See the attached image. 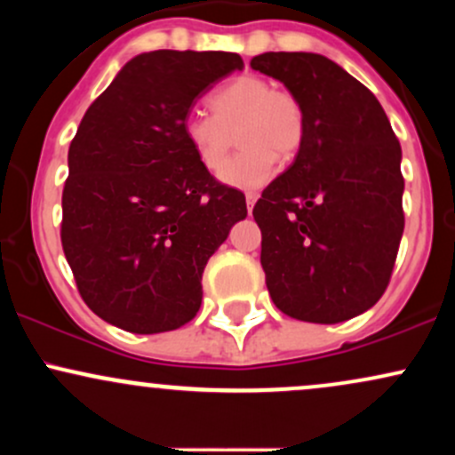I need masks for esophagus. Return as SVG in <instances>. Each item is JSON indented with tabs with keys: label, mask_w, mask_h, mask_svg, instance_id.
<instances>
[{
	"label": "esophagus",
	"mask_w": 455,
	"mask_h": 455,
	"mask_svg": "<svg viewBox=\"0 0 455 455\" xmlns=\"http://www.w3.org/2000/svg\"><path fill=\"white\" fill-rule=\"evenodd\" d=\"M259 201V195L257 192H248V195H245V207H248V212L252 213V210H254V203Z\"/></svg>",
	"instance_id": "34e87169"
}]
</instances>
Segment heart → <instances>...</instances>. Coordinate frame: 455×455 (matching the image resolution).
Listing matches in <instances>:
<instances>
[{
	"instance_id": "heart-1",
	"label": "heart",
	"mask_w": 455,
	"mask_h": 455,
	"mask_svg": "<svg viewBox=\"0 0 455 455\" xmlns=\"http://www.w3.org/2000/svg\"><path fill=\"white\" fill-rule=\"evenodd\" d=\"M210 107L213 115H188L184 139L198 164L216 173L230 148V134L240 128L238 144L244 151L220 171V181L231 188L257 190L269 184L278 158H293L304 143L301 102L291 92L274 90V83L259 75L227 81L210 96Z\"/></svg>"
}]
</instances>
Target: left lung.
<instances>
[{"label": "left lung", "mask_w": 455, "mask_h": 455, "mask_svg": "<svg viewBox=\"0 0 455 455\" xmlns=\"http://www.w3.org/2000/svg\"><path fill=\"white\" fill-rule=\"evenodd\" d=\"M252 70L301 102L304 143L254 205L274 304L307 323H342L387 289L404 231L402 149L374 93L316 53H263Z\"/></svg>", "instance_id": "8db88e82"}]
</instances>
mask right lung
Returning <instances> with one entry per match:
<instances>
[{
	"label": "right lung",
	"mask_w": 455,
	"mask_h": 455,
	"mask_svg": "<svg viewBox=\"0 0 455 455\" xmlns=\"http://www.w3.org/2000/svg\"><path fill=\"white\" fill-rule=\"evenodd\" d=\"M237 53L149 51L87 108L68 151L61 245L83 301L132 333L192 321L203 269L248 216L184 139L201 93L242 70Z\"/></svg>",
	"instance_id": "obj_1"
}]
</instances>
